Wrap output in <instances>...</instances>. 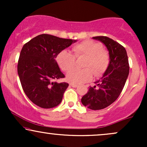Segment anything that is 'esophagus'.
I'll return each instance as SVG.
<instances>
[{"label":"esophagus","mask_w":147,"mask_h":147,"mask_svg":"<svg viewBox=\"0 0 147 147\" xmlns=\"http://www.w3.org/2000/svg\"><path fill=\"white\" fill-rule=\"evenodd\" d=\"M70 86L73 87V88H76L77 86V84H73V83H70Z\"/></svg>","instance_id":"34e87169"}]
</instances>
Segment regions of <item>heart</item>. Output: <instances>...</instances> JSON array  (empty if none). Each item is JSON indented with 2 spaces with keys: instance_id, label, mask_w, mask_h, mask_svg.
<instances>
[{
  "instance_id": "b5f03b06",
  "label": "heart",
  "mask_w": 147,
  "mask_h": 147,
  "mask_svg": "<svg viewBox=\"0 0 147 147\" xmlns=\"http://www.w3.org/2000/svg\"><path fill=\"white\" fill-rule=\"evenodd\" d=\"M71 52L62 50L57 55L56 61L63 71H68L75 64V57H86L83 66L86 68H74L67 74V79L73 84L88 82L95 76L102 75L110 63V57L106 50H103L100 43L92 41H85L74 45Z\"/></svg>"
}]
</instances>
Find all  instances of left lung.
<instances>
[{"label":"left lung","mask_w":147,"mask_h":147,"mask_svg":"<svg viewBox=\"0 0 147 147\" xmlns=\"http://www.w3.org/2000/svg\"><path fill=\"white\" fill-rule=\"evenodd\" d=\"M92 38L104 43L109 51L110 63L104 75L90 87L82 98V104L91 110H101L110 106L118 98L124 88L129 73V65L125 48L107 36Z\"/></svg>","instance_id":"8db88e82"}]
</instances>
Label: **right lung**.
<instances>
[{"label": "right lung", "mask_w": 147, "mask_h": 147, "mask_svg": "<svg viewBox=\"0 0 147 147\" xmlns=\"http://www.w3.org/2000/svg\"><path fill=\"white\" fill-rule=\"evenodd\" d=\"M76 41L43 34L23 45L18 62V74L25 95L36 106L51 109L61 102L68 84L56 82L65 77L56 57L59 52Z\"/></svg>", "instance_id": "1"}]
</instances>
